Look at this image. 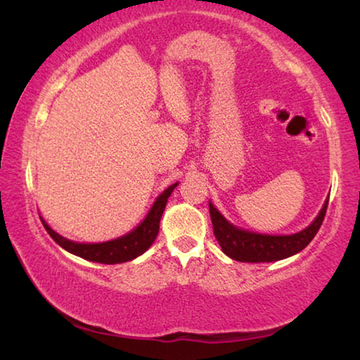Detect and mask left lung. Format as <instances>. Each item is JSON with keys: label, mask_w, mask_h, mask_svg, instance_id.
I'll return each mask as SVG.
<instances>
[{"label": "left lung", "mask_w": 360, "mask_h": 360, "mask_svg": "<svg viewBox=\"0 0 360 360\" xmlns=\"http://www.w3.org/2000/svg\"><path fill=\"white\" fill-rule=\"evenodd\" d=\"M328 200H326L319 216L314 222L295 235H260L252 231L236 229L230 222L225 221L221 212L210 203V216L212 222V230L224 254L230 259L238 262H276L285 257H290L309 245L318 230L321 229L327 212Z\"/></svg>", "instance_id": "left-lung-1"}]
</instances>
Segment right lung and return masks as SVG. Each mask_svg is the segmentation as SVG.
Returning <instances> with one entry per match:
<instances>
[{
	"label": "right lung",
	"instance_id": "add662e5",
	"mask_svg": "<svg viewBox=\"0 0 360 360\" xmlns=\"http://www.w3.org/2000/svg\"><path fill=\"white\" fill-rule=\"evenodd\" d=\"M176 186H178V182L173 186H169L167 191L155 200V203L150 208L148 217H146L135 230L130 231L129 235L112 241L95 243V245L75 243L56 233V231L49 227L42 219L41 222L47 230V233L52 236L53 241L58 243V245L63 249H66L68 252L79 255V257H82L85 260L96 262V264H106V265L122 264V262H129L138 257V255H141L143 252L148 251L152 243H154V240L157 238L158 229H160V219H162L163 211H165L168 197L172 195Z\"/></svg>",
	"mask_w": 360,
	"mask_h": 360
}]
</instances>
